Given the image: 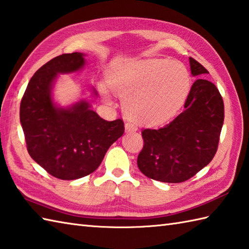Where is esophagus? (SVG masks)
I'll return each mask as SVG.
<instances>
[{
  "label": "esophagus",
  "mask_w": 249,
  "mask_h": 249,
  "mask_svg": "<svg viewBox=\"0 0 249 249\" xmlns=\"http://www.w3.org/2000/svg\"><path fill=\"white\" fill-rule=\"evenodd\" d=\"M124 128H125V131L126 132H135L136 130H138V128H136V125L131 124V123H126L124 124Z\"/></svg>",
  "instance_id": "34e87169"
}]
</instances>
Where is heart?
Listing matches in <instances>:
<instances>
[{
  "label": "heart",
  "instance_id": "b5f03b06",
  "mask_svg": "<svg viewBox=\"0 0 249 249\" xmlns=\"http://www.w3.org/2000/svg\"><path fill=\"white\" fill-rule=\"evenodd\" d=\"M108 83L120 95L126 115L146 125L165 124L178 113L189 92V73L178 61L140 60L109 68ZM106 102L113 96L100 88Z\"/></svg>",
  "mask_w": 249,
  "mask_h": 249
}]
</instances>
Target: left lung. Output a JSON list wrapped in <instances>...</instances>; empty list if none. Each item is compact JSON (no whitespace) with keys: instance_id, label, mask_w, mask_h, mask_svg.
<instances>
[{"instance_id":"obj_1","label":"left lung","mask_w":249,"mask_h":249,"mask_svg":"<svg viewBox=\"0 0 249 249\" xmlns=\"http://www.w3.org/2000/svg\"><path fill=\"white\" fill-rule=\"evenodd\" d=\"M196 78L185 102V110L160 129L142 131L143 149L138 166L145 176L163 182H181L195 176L214 158L225 118L216 86L202 77L207 70L189 58Z\"/></svg>"}]
</instances>
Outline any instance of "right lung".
I'll list each match as a JSON object with an SVG mask.
<instances>
[{"mask_svg":"<svg viewBox=\"0 0 249 249\" xmlns=\"http://www.w3.org/2000/svg\"><path fill=\"white\" fill-rule=\"evenodd\" d=\"M86 65L82 53L58 55L30 79L20 104V123L28 153L50 175L63 180L92 173L106 151L124 132V121H107L86 100L63 107L53 101L59 74L79 72ZM92 94L98 95L92 88Z\"/></svg>","mask_w":249,"mask_h":249,"instance_id":"obj_1","label":"right lung"}]
</instances>
